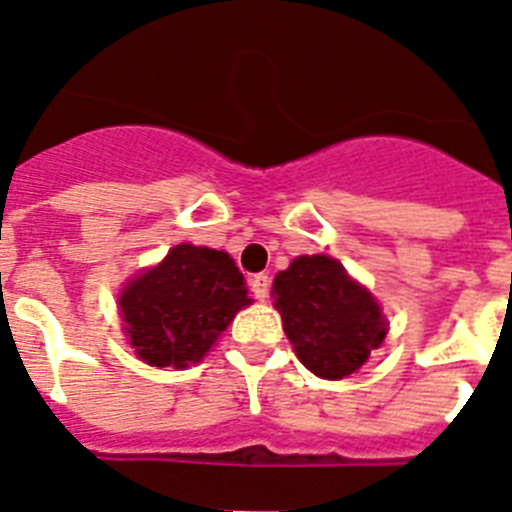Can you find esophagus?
I'll list each match as a JSON object with an SVG mask.
<instances>
[{
  "instance_id": "obj_1",
  "label": "esophagus",
  "mask_w": 512,
  "mask_h": 512,
  "mask_svg": "<svg viewBox=\"0 0 512 512\" xmlns=\"http://www.w3.org/2000/svg\"><path fill=\"white\" fill-rule=\"evenodd\" d=\"M249 289H252V296L257 302H265L270 294V278L265 273H257V276L249 278Z\"/></svg>"
}]
</instances>
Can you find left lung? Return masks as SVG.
<instances>
[{"instance_id": "1", "label": "left lung", "mask_w": 512, "mask_h": 512, "mask_svg": "<svg viewBox=\"0 0 512 512\" xmlns=\"http://www.w3.org/2000/svg\"><path fill=\"white\" fill-rule=\"evenodd\" d=\"M273 296L299 362L322 380L354 375L388 336L375 296L330 255L296 257L273 281Z\"/></svg>"}]
</instances>
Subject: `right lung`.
I'll list each match as a JSON object with an SVG mask.
<instances>
[{"label": "right lung", "instance_id": "add662e5", "mask_svg": "<svg viewBox=\"0 0 512 512\" xmlns=\"http://www.w3.org/2000/svg\"><path fill=\"white\" fill-rule=\"evenodd\" d=\"M247 304L252 299L234 260L187 242L119 294L124 336L135 354L150 367L174 369L200 362Z\"/></svg>", "mask_w": 512, "mask_h": 512}]
</instances>
